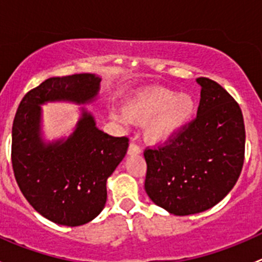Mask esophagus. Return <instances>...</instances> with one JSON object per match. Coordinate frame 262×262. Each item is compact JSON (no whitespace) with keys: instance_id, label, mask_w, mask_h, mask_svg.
Here are the masks:
<instances>
[{"instance_id":"obj_1","label":"esophagus","mask_w":262,"mask_h":262,"mask_svg":"<svg viewBox=\"0 0 262 262\" xmlns=\"http://www.w3.org/2000/svg\"><path fill=\"white\" fill-rule=\"evenodd\" d=\"M139 153H141V148H139V146H137L136 143L129 144V148H128L129 156H136V155H139Z\"/></svg>"}]
</instances>
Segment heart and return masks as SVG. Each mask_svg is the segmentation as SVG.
<instances>
[{
    "label": "heart",
    "mask_w": 262,
    "mask_h": 262,
    "mask_svg": "<svg viewBox=\"0 0 262 262\" xmlns=\"http://www.w3.org/2000/svg\"><path fill=\"white\" fill-rule=\"evenodd\" d=\"M196 100L190 94H179L165 87H148L134 92L125 101L124 110H112L110 116L120 124L146 125V138L152 143H165L192 120Z\"/></svg>",
    "instance_id": "obj_1"
}]
</instances>
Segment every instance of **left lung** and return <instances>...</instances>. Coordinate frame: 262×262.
Masks as SVG:
<instances>
[{
    "label": "left lung",
    "instance_id": "8db88e82",
    "mask_svg": "<svg viewBox=\"0 0 262 262\" xmlns=\"http://www.w3.org/2000/svg\"><path fill=\"white\" fill-rule=\"evenodd\" d=\"M202 87L196 118L165 147L144 150V189L158 207L175 215L202 213L233 189L245 160V123L233 97L216 82Z\"/></svg>",
    "mask_w": 262,
    "mask_h": 262
}]
</instances>
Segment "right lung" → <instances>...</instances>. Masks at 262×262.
<instances>
[{
	"label": "right lung",
	"mask_w": 262,
	"mask_h": 262,
	"mask_svg": "<svg viewBox=\"0 0 262 262\" xmlns=\"http://www.w3.org/2000/svg\"><path fill=\"white\" fill-rule=\"evenodd\" d=\"M100 82L92 73L48 78L24 96L12 124L11 158L18 187L36 212L60 226H82L101 213L106 181L123 161L128 138L100 130L91 113L81 107L67 138L46 142L41 105L91 104Z\"/></svg>",
	"instance_id": "add662e5"
}]
</instances>
